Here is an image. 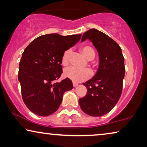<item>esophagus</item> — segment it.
Returning a JSON list of instances; mask_svg holds the SVG:
<instances>
[{
    "mask_svg": "<svg viewBox=\"0 0 147 147\" xmlns=\"http://www.w3.org/2000/svg\"><path fill=\"white\" fill-rule=\"evenodd\" d=\"M73 85H74V87H76V86H78V84L76 83L75 82H73Z\"/></svg>",
    "mask_w": 147,
    "mask_h": 147,
    "instance_id": "obj_1",
    "label": "esophagus"
}]
</instances>
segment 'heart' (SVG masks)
<instances>
[{
  "label": "heart",
  "instance_id": "b5f03b06",
  "mask_svg": "<svg viewBox=\"0 0 147 147\" xmlns=\"http://www.w3.org/2000/svg\"><path fill=\"white\" fill-rule=\"evenodd\" d=\"M82 53L89 60H92L95 57L96 53L94 49L90 46H84L81 49ZM71 53V49H67L64 52L62 56V63L67 64L69 60ZM63 75L65 78L73 80L74 82H80L86 80L91 77L92 71L89 69H79L74 66L66 67L63 71Z\"/></svg>",
  "mask_w": 147,
  "mask_h": 147
}]
</instances>
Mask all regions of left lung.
<instances>
[{
    "mask_svg": "<svg viewBox=\"0 0 147 147\" xmlns=\"http://www.w3.org/2000/svg\"><path fill=\"white\" fill-rule=\"evenodd\" d=\"M89 39L99 55V67L92 79L84 83L87 94L79 99L80 108L92 116L108 113L120 99L125 74L122 49L115 41L96 29L83 34L81 41Z\"/></svg>",
    "mask_w": 147,
    "mask_h": 147,
    "instance_id": "8db88e82",
    "label": "left lung"
}]
</instances>
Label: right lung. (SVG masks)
I'll return each mask as SVG.
<instances>
[{"mask_svg": "<svg viewBox=\"0 0 147 147\" xmlns=\"http://www.w3.org/2000/svg\"><path fill=\"white\" fill-rule=\"evenodd\" d=\"M81 36L47 34L36 38L24 50L18 79L24 103L33 113L51 115L59 108L64 92L73 88L69 78L57 83L53 81L63 72V53L77 43Z\"/></svg>", "mask_w": 147, "mask_h": 147, "instance_id": "add662e5", "label": "right lung"}]
</instances>
